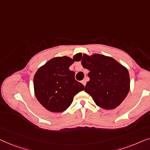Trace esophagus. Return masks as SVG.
<instances>
[{
    "mask_svg": "<svg viewBox=\"0 0 150 150\" xmlns=\"http://www.w3.org/2000/svg\"><path fill=\"white\" fill-rule=\"evenodd\" d=\"M81 83H83V85L85 86H86V79H83V80H82L81 81Z\"/></svg>",
    "mask_w": 150,
    "mask_h": 150,
    "instance_id": "1",
    "label": "esophagus"
}]
</instances>
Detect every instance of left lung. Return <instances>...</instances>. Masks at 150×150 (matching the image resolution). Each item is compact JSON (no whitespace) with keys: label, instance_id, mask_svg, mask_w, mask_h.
I'll list each match as a JSON object with an SVG mask.
<instances>
[{"label":"left lung","instance_id":"obj_1","mask_svg":"<svg viewBox=\"0 0 150 150\" xmlns=\"http://www.w3.org/2000/svg\"><path fill=\"white\" fill-rule=\"evenodd\" d=\"M81 64L90 71L85 92L96 105L106 110L119 106L130 90L128 69L114 58L98 54H83Z\"/></svg>","mask_w":150,"mask_h":150}]
</instances>
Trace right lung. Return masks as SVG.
Wrapping results in <instances>:
<instances>
[{
    "mask_svg": "<svg viewBox=\"0 0 150 150\" xmlns=\"http://www.w3.org/2000/svg\"><path fill=\"white\" fill-rule=\"evenodd\" d=\"M80 53L73 58L55 57L39 67L34 76V92L39 102L48 111L62 112L69 108L74 96L84 89L75 79V72L69 67L81 59Z\"/></svg>",
    "mask_w": 150,
    "mask_h": 150,
    "instance_id": "1",
    "label": "right lung"
}]
</instances>
